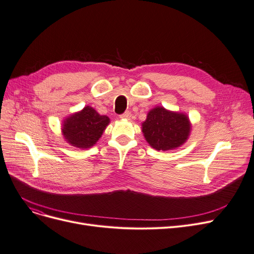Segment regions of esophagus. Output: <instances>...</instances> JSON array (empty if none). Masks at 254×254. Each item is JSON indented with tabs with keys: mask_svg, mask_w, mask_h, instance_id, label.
Instances as JSON below:
<instances>
[{
	"mask_svg": "<svg viewBox=\"0 0 254 254\" xmlns=\"http://www.w3.org/2000/svg\"><path fill=\"white\" fill-rule=\"evenodd\" d=\"M130 112L129 111H126L124 114H121L120 115V118H123V119H128L129 117H130Z\"/></svg>",
	"mask_w": 254,
	"mask_h": 254,
	"instance_id": "obj_1",
	"label": "esophagus"
}]
</instances>
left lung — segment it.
<instances>
[{
  "label": "left lung",
  "mask_w": 254,
  "mask_h": 254,
  "mask_svg": "<svg viewBox=\"0 0 254 254\" xmlns=\"http://www.w3.org/2000/svg\"><path fill=\"white\" fill-rule=\"evenodd\" d=\"M142 131L154 149L169 150L186 142L190 133V123L184 114L157 107L147 114L146 120L142 124Z\"/></svg>",
  "instance_id": "left-lung-1"
}]
</instances>
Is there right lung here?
I'll use <instances>...</instances> for the list:
<instances>
[{
  "instance_id": "1",
  "label": "right lung",
  "mask_w": 254,
  "mask_h": 254,
  "mask_svg": "<svg viewBox=\"0 0 254 254\" xmlns=\"http://www.w3.org/2000/svg\"><path fill=\"white\" fill-rule=\"evenodd\" d=\"M109 121L107 116L100 115L93 108L87 106L81 112L65 119L62 131L72 146L89 148L101 138Z\"/></svg>"
}]
</instances>
